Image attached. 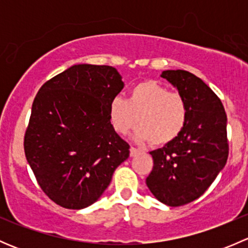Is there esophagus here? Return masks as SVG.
Listing matches in <instances>:
<instances>
[{"label":"esophagus","mask_w":248,"mask_h":248,"mask_svg":"<svg viewBox=\"0 0 248 248\" xmlns=\"http://www.w3.org/2000/svg\"><path fill=\"white\" fill-rule=\"evenodd\" d=\"M139 154V150L136 149V147L131 146V149H129V155H131V157H134L137 156V155Z\"/></svg>","instance_id":"esophagus-1"}]
</instances>
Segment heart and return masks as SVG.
<instances>
[{"label": "heart", "mask_w": 248, "mask_h": 248, "mask_svg": "<svg viewBox=\"0 0 248 248\" xmlns=\"http://www.w3.org/2000/svg\"><path fill=\"white\" fill-rule=\"evenodd\" d=\"M110 124L119 134L128 133L137 124V141H152L166 145L176 139L187 121V104L177 92H168L155 80L132 85L127 99L115 96L109 102Z\"/></svg>", "instance_id": "obj_1"}]
</instances>
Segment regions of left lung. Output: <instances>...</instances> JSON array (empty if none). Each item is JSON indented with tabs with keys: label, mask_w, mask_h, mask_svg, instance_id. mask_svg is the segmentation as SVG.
<instances>
[{
	"label": "left lung",
	"mask_w": 248,
	"mask_h": 248,
	"mask_svg": "<svg viewBox=\"0 0 248 248\" xmlns=\"http://www.w3.org/2000/svg\"><path fill=\"white\" fill-rule=\"evenodd\" d=\"M161 77L186 101L187 121L176 139L150 152L154 168L146 185L161 202L181 206L199 198L226 166L227 115L201 78L182 69L164 71Z\"/></svg>",
	"instance_id": "left-lung-1"
}]
</instances>
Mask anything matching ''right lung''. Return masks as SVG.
<instances>
[{
	"label": "right lung",
	"mask_w": 248,
	"mask_h": 248,
	"mask_svg": "<svg viewBox=\"0 0 248 248\" xmlns=\"http://www.w3.org/2000/svg\"><path fill=\"white\" fill-rule=\"evenodd\" d=\"M124 84L111 66L74 64L39 89L24 149L44 193L66 209L98 201L129 145L110 124L108 107Z\"/></svg>",
	"instance_id": "add662e5"
}]
</instances>
